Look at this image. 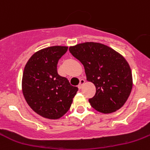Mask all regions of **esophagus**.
<instances>
[{
    "label": "esophagus",
    "mask_w": 150,
    "mask_h": 150,
    "mask_svg": "<svg viewBox=\"0 0 150 150\" xmlns=\"http://www.w3.org/2000/svg\"><path fill=\"white\" fill-rule=\"evenodd\" d=\"M85 83V80L84 79H81L80 80V83H79V85H78V89H81L82 88V86H83V85Z\"/></svg>",
    "instance_id": "1"
}]
</instances>
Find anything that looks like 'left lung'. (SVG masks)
I'll use <instances>...</instances> for the list:
<instances>
[{"instance_id": "8db88e82", "label": "left lung", "mask_w": 150, "mask_h": 150, "mask_svg": "<svg viewBox=\"0 0 150 150\" xmlns=\"http://www.w3.org/2000/svg\"><path fill=\"white\" fill-rule=\"evenodd\" d=\"M71 54L84 67L86 81L96 88L90 105L103 114L124 105L132 89V71L122 54L103 43L85 42L71 46Z\"/></svg>"}]
</instances>
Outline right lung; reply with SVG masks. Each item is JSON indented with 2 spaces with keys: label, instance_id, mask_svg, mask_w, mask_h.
Returning a JSON list of instances; mask_svg holds the SVG:
<instances>
[{
  "label": "right lung",
  "instance_id": "right-lung-1",
  "mask_svg": "<svg viewBox=\"0 0 150 150\" xmlns=\"http://www.w3.org/2000/svg\"><path fill=\"white\" fill-rule=\"evenodd\" d=\"M68 47L53 46L31 56L24 67L22 92L26 103L39 115L56 120L67 112L78 87L60 76L57 64Z\"/></svg>",
  "mask_w": 150,
  "mask_h": 150
}]
</instances>
